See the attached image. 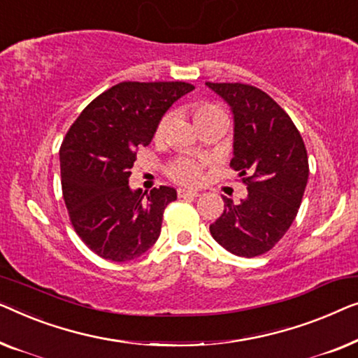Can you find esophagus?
Segmentation results:
<instances>
[{
	"instance_id": "obj_1",
	"label": "esophagus",
	"mask_w": 358,
	"mask_h": 358,
	"mask_svg": "<svg viewBox=\"0 0 358 358\" xmlns=\"http://www.w3.org/2000/svg\"><path fill=\"white\" fill-rule=\"evenodd\" d=\"M198 196H199L198 191L185 189V188L178 189V198H198Z\"/></svg>"
}]
</instances>
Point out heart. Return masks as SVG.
<instances>
[{"mask_svg":"<svg viewBox=\"0 0 358 358\" xmlns=\"http://www.w3.org/2000/svg\"><path fill=\"white\" fill-rule=\"evenodd\" d=\"M214 113H222L217 105L214 103H199L194 107V122L198 120L209 117V115ZM165 124H167V118H164L162 122L159 123L157 133L160 134L165 129ZM201 175H203V169H201V164L194 162V160H180V162L173 164L170 167V177L175 181H180V183L185 185H196L201 180Z\"/></svg>","mask_w":358,"mask_h":358,"instance_id":"obj_1","label":"heart"}]
</instances>
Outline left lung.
<instances>
[{"label": "left lung", "instance_id": "obj_1", "mask_svg": "<svg viewBox=\"0 0 358 358\" xmlns=\"http://www.w3.org/2000/svg\"><path fill=\"white\" fill-rule=\"evenodd\" d=\"M234 113V159L248 196L225 198L224 213L209 225L220 246L253 258L285 235L299 213L308 181V155L299 129L268 94L240 83H206Z\"/></svg>", "mask_w": 358, "mask_h": 358}]
</instances>
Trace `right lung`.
<instances>
[{"mask_svg":"<svg viewBox=\"0 0 358 358\" xmlns=\"http://www.w3.org/2000/svg\"><path fill=\"white\" fill-rule=\"evenodd\" d=\"M193 89L180 80L120 83L94 99L69 128L59 149L64 204L76 234L100 258L131 261L157 241L177 191L131 189V169L136 149L152 141L165 112Z\"/></svg>","mask_w":358,"mask_h":358,"instance_id":"right-lung-1","label":"right lung"}]
</instances>
